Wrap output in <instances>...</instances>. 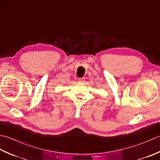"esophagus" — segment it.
Masks as SVG:
<instances>
[{"mask_svg": "<svg viewBox=\"0 0 160 160\" xmlns=\"http://www.w3.org/2000/svg\"><path fill=\"white\" fill-rule=\"evenodd\" d=\"M78 81H79L80 82H85V78H78Z\"/></svg>", "mask_w": 160, "mask_h": 160, "instance_id": "1", "label": "esophagus"}]
</instances>
